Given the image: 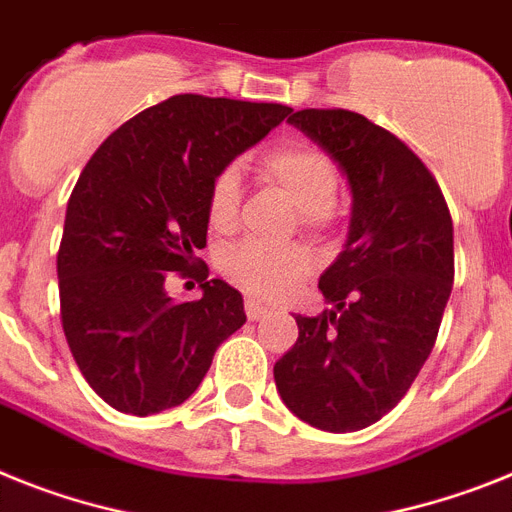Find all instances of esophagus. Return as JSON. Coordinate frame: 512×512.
<instances>
[{
    "label": "esophagus",
    "instance_id": "1",
    "mask_svg": "<svg viewBox=\"0 0 512 512\" xmlns=\"http://www.w3.org/2000/svg\"><path fill=\"white\" fill-rule=\"evenodd\" d=\"M244 312H247L249 320H260V317L268 315L270 309L263 307L260 302H255V299H247V302H244Z\"/></svg>",
    "mask_w": 512,
    "mask_h": 512
}]
</instances>
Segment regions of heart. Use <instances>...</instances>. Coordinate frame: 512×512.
<instances>
[{"instance_id": "1", "label": "heart", "mask_w": 512, "mask_h": 512, "mask_svg": "<svg viewBox=\"0 0 512 512\" xmlns=\"http://www.w3.org/2000/svg\"><path fill=\"white\" fill-rule=\"evenodd\" d=\"M257 176L294 205L304 231L325 234L336 226L338 166L322 148L302 140L276 145L260 156ZM205 208L213 229L229 231L234 226L242 208V182L236 169H221L210 179ZM309 263V252L299 244L263 247L242 242L221 255V270L229 281L260 299L286 294L296 281L307 276Z\"/></svg>"}]
</instances>
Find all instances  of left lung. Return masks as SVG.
<instances>
[{
  "mask_svg": "<svg viewBox=\"0 0 512 512\" xmlns=\"http://www.w3.org/2000/svg\"><path fill=\"white\" fill-rule=\"evenodd\" d=\"M351 187L349 239L320 276L333 309L296 315L299 338L273 367L283 403L325 432H356L401 401L437 341L453 289V221L414 150L346 109H302Z\"/></svg>",
  "mask_w": 512,
  "mask_h": 512,
  "instance_id": "obj_1",
  "label": "left lung"
}]
</instances>
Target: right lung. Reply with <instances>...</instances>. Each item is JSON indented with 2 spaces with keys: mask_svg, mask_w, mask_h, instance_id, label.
Returning <instances> with one entry per match:
<instances>
[{
  "mask_svg": "<svg viewBox=\"0 0 512 512\" xmlns=\"http://www.w3.org/2000/svg\"><path fill=\"white\" fill-rule=\"evenodd\" d=\"M283 103L184 93L140 111L85 163L57 255L62 328L111 409L150 416L190 398L213 354L247 322L242 294L195 265L210 179L289 117ZM171 272L204 296L174 303Z\"/></svg>",
  "mask_w": 512,
  "mask_h": 512,
  "instance_id": "right-lung-1",
  "label": "right lung"
}]
</instances>
